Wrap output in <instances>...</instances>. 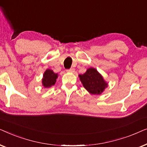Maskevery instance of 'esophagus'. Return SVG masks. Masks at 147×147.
Instances as JSON below:
<instances>
[{
	"instance_id": "34e87169",
	"label": "esophagus",
	"mask_w": 147,
	"mask_h": 147,
	"mask_svg": "<svg viewBox=\"0 0 147 147\" xmlns=\"http://www.w3.org/2000/svg\"><path fill=\"white\" fill-rule=\"evenodd\" d=\"M66 71H67V72H69V73H73V72L75 71V69L74 68H70V69H67Z\"/></svg>"
}]
</instances>
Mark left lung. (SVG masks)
<instances>
[{"label":"left lung","mask_w":147,"mask_h":147,"mask_svg":"<svg viewBox=\"0 0 147 147\" xmlns=\"http://www.w3.org/2000/svg\"><path fill=\"white\" fill-rule=\"evenodd\" d=\"M79 76L84 87L92 94H100L107 87V83L94 68H89L85 74Z\"/></svg>","instance_id":"1"}]
</instances>
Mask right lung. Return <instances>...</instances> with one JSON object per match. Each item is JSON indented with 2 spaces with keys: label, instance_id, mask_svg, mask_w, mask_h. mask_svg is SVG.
Returning <instances> with one entry per match:
<instances>
[{
  "label": "right lung",
  "instance_id": "1",
  "mask_svg": "<svg viewBox=\"0 0 147 147\" xmlns=\"http://www.w3.org/2000/svg\"><path fill=\"white\" fill-rule=\"evenodd\" d=\"M57 74H55L51 69H47L43 74V78L42 84L45 88H49L55 84Z\"/></svg>",
  "mask_w": 147,
  "mask_h": 147
}]
</instances>
